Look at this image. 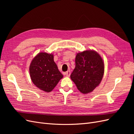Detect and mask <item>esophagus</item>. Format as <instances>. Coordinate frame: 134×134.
<instances>
[{
	"mask_svg": "<svg viewBox=\"0 0 134 134\" xmlns=\"http://www.w3.org/2000/svg\"><path fill=\"white\" fill-rule=\"evenodd\" d=\"M64 74L66 75L67 76H70V70H68V71H66V72H64Z\"/></svg>",
	"mask_w": 134,
	"mask_h": 134,
	"instance_id": "obj_1",
	"label": "esophagus"
}]
</instances>
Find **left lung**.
Returning <instances> with one entry per match:
<instances>
[{"mask_svg": "<svg viewBox=\"0 0 134 134\" xmlns=\"http://www.w3.org/2000/svg\"><path fill=\"white\" fill-rule=\"evenodd\" d=\"M104 64L100 56L92 50L77 54L75 67L70 78L83 94L92 92L98 86L104 74Z\"/></svg>", "mask_w": 134, "mask_h": 134, "instance_id": "8db88e82", "label": "left lung"}]
</instances>
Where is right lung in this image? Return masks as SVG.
Listing matches in <instances>:
<instances>
[{"label": "right lung", "instance_id": "obj_1", "mask_svg": "<svg viewBox=\"0 0 134 134\" xmlns=\"http://www.w3.org/2000/svg\"><path fill=\"white\" fill-rule=\"evenodd\" d=\"M30 73L33 83L46 92H51L63 77L54 62L53 55L46 52H40L32 60Z\"/></svg>", "mask_w": 134, "mask_h": 134}]
</instances>
